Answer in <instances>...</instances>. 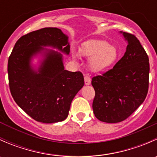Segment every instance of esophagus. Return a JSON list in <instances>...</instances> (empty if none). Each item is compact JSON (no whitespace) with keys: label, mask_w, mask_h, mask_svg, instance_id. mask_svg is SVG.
Masks as SVG:
<instances>
[{"label":"esophagus","mask_w":157,"mask_h":157,"mask_svg":"<svg viewBox=\"0 0 157 157\" xmlns=\"http://www.w3.org/2000/svg\"><path fill=\"white\" fill-rule=\"evenodd\" d=\"M84 82L86 85H90L91 83V78L87 75H86L84 77Z\"/></svg>","instance_id":"obj_1"}]
</instances>
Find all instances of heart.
Returning a JSON list of instances; mask_svg holds the SVG:
<instances>
[{"label": "heart", "mask_w": 157, "mask_h": 157, "mask_svg": "<svg viewBox=\"0 0 157 157\" xmlns=\"http://www.w3.org/2000/svg\"><path fill=\"white\" fill-rule=\"evenodd\" d=\"M80 53L90 58V67L95 72L109 68L118 56L116 48L104 40H93L86 42L80 48ZM74 56H76L74 53Z\"/></svg>", "instance_id": "heart-1"}]
</instances>
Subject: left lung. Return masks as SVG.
<instances>
[{"instance_id": "8db88e82", "label": "left lung", "mask_w": 157, "mask_h": 157, "mask_svg": "<svg viewBox=\"0 0 157 157\" xmlns=\"http://www.w3.org/2000/svg\"><path fill=\"white\" fill-rule=\"evenodd\" d=\"M122 33L128 43L124 56L113 68L92 79L93 113L106 123L128 118L143 103L148 92V55L135 36Z\"/></svg>"}]
</instances>
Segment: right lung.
I'll list each match as a JSON object with an SVG mask.
<instances>
[{"instance_id": "obj_1", "label": "right lung", "mask_w": 157, "mask_h": 157, "mask_svg": "<svg viewBox=\"0 0 157 157\" xmlns=\"http://www.w3.org/2000/svg\"><path fill=\"white\" fill-rule=\"evenodd\" d=\"M42 46H52L67 55L70 52L68 37L58 28H43L20 37L8 59L10 93L17 105L36 121H62L84 79L80 71L64 70L61 53ZM39 53H44V59L36 71L30 62Z\"/></svg>"}]
</instances>
